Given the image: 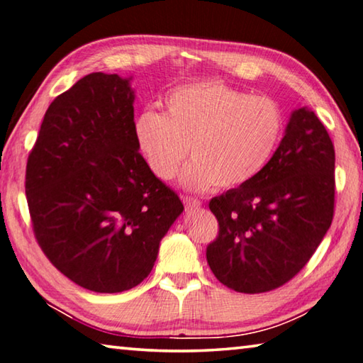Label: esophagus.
Returning <instances> with one entry per match:
<instances>
[{
	"mask_svg": "<svg viewBox=\"0 0 363 363\" xmlns=\"http://www.w3.org/2000/svg\"><path fill=\"white\" fill-rule=\"evenodd\" d=\"M182 201H184V204H186L187 209H196L201 206V201L199 199H194V196L182 195Z\"/></svg>",
	"mask_w": 363,
	"mask_h": 363,
	"instance_id": "1",
	"label": "esophagus"
}]
</instances>
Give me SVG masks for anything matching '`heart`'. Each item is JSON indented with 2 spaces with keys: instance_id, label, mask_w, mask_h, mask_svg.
<instances>
[{
  "instance_id": "heart-1",
  "label": "heart",
  "mask_w": 363,
  "mask_h": 363,
  "mask_svg": "<svg viewBox=\"0 0 363 363\" xmlns=\"http://www.w3.org/2000/svg\"><path fill=\"white\" fill-rule=\"evenodd\" d=\"M167 113L144 109L133 125L138 149L162 181L181 174L190 190L245 186L265 168L284 131L278 101L217 79L179 85L164 98Z\"/></svg>"
}]
</instances>
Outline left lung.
Segmentation results:
<instances>
[{
	"mask_svg": "<svg viewBox=\"0 0 363 363\" xmlns=\"http://www.w3.org/2000/svg\"><path fill=\"white\" fill-rule=\"evenodd\" d=\"M209 268L242 294L274 291L311 259L335 213V147L318 116L295 109L272 159L245 186L214 196Z\"/></svg>",
	"mask_w": 363,
	"mask_h": 363,
	"instance_id": "left-lung-1",
	"label": "left lung"
}]
</instances>
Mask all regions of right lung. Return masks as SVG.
I'll use <instances>...</instances> for the list:
<instances>
[{
    "instance_id": "add662e5",
    "label": "right lung",
    "mask_w": 363,
    "mask_h": 363,
    "mask_svg": "<svg viewBox=\"0 0 363 363\" xmlns=\"http://www.w3.org/2000/svg\"><path fill=\"white\" fill-rule=\"evenodd\" d=\"M133 101L130 79L84 76L50 103L26 162L39 247L58 272L98 294L146 279L184 209L138 150Z\"/></svg>"
}]
</instances>
